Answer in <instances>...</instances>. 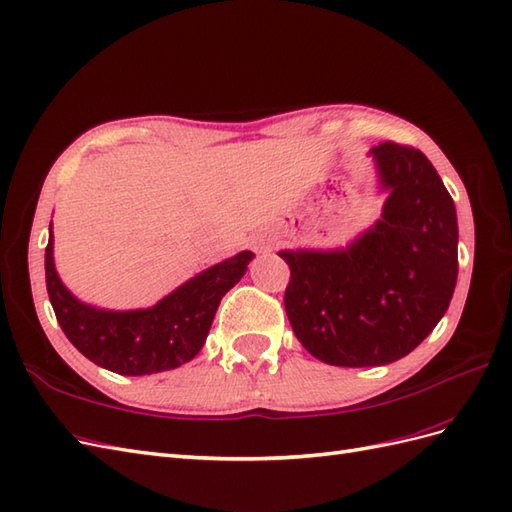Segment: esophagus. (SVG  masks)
<instances>
[{"label": "esophagus", "instance_id": "34e87169", "mask_svg": "<svg viewBox=\"0 0 512 512\" xmlns=\"http://www.w3.org/2000/svg\"><path fill=\"white\" fill-rule=\"evenodd\" d=\"M252 245H254V250H265V247H267L265 239H260V237H254V239H252Z\"/></svg>", "mask_w": 512, "mask_h": 512}]
</instances>
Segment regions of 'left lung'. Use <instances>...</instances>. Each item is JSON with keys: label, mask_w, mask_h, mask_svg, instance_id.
Listing matches in <instances>:
<instances>
[{"label": "left lung", "mask_w": 512, "mask_h": 512, "mask_svg": "<svg viewBox=\"0 0 512 512\" xmlns=\"http://www.w3.org/2000/svg\"><path fill=\"white\" fill-rule=\"evenodd\" d=\"M390 198L344 252H280L284 308L303 349L331 366H383L411 353L446 314L459 273L457 211L418 148L375 150Z\"/></svg>", "instance_id": "obj_1"}]
</instances>
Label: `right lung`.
<instances>
[{
	"label": "right lung",
	"instance_id": "right-lung-1",
	"mask_svg": "<svg viewBox=\"0 0 512 512\" xmlns=\"http://www.w3.org/2000/svg\"><path fill=\"white\" fill-rule=\"evenodd\" d=\"M241 252L185 282L157 306L135 312H107L77 301L53 267V234L45 250L47 293L66 338L96 366L118 375H153L198 355L209 336L219 301L250 265Z\"/></svg>",
	"mask_w": 512,
	"mask_h": 512
}]
</instances>
